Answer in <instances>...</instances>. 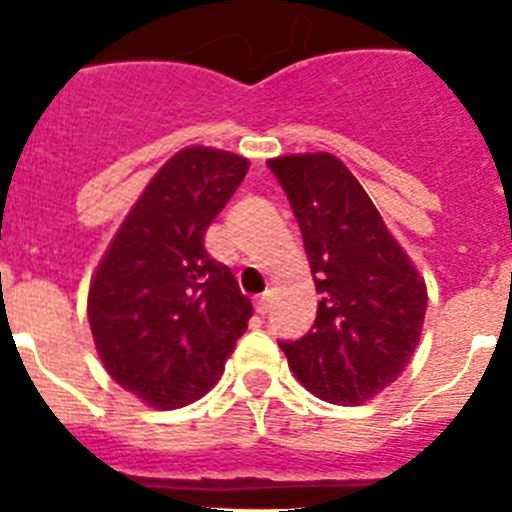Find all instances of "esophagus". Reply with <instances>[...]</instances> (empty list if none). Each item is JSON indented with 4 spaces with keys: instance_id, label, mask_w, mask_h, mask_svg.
Segmentation results:
<instances>
[{
    "instance_id": "obj_1",
    "label": "esophagus",
    "mask_w": 512,
    "mask_h": 512,
    "mask_svg": "<svg viewBox=\"0 0 512 512\" xmlns=\"http://www.w3.org/2000/svg\"><path fill=\"white\" fill-rule=\"evenodd\" d=\"M253 307H256V312H259V315H266V312L271 310V292H266V295H261L259 300L253 302Z\"/></svg>"
}]
</instances>
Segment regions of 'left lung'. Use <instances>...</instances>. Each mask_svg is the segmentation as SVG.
Returning <instances> with one entry per match:
<instances>
[{
    "label": "left lung",
    "instance_id": "obj_1",
    "mask_svg": "<svg viewBox=\"0 0 512 512\" xmlns=\"http://www.w3.org/2000/svg\"><path fill=\"white\" fill-rule=\"evenodd\" d=\"M269 169L295 212L320 295L312 328L279 348L307 392L361 405L408 366L423 328L425 284L336 156H282Z\"/></svg>",
    "mask_w": 512,
    "mask_h": 512
}]
</instances>
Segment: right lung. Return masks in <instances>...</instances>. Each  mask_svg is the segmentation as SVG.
<instances>
[{
	"label": "right lung",
	"mask_w": 512,
	"mask_h": 512,
	"mask_svg": "<svg viewBox=\"0 0 512 512\" xmlns=\"http://www.w3.org/2000/svg\"><path fill=\"white\" fill-rule=\"evenodd\" d=\"M248 161L215 148L169 158L117 230L89 287L99 359L151 408L200 400L246 333L251 300L205 248Z\"/></svg>",
	"instance_id": "right-lung-1"
}]
</instances>
